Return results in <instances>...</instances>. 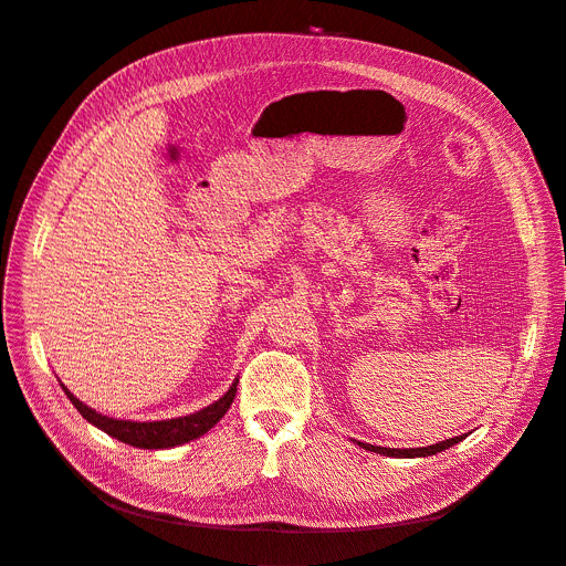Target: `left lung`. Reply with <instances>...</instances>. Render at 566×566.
<instances>
[{
    "label": "left lung",
    "mask_w": 566,
    "mask_h": 566,
    "mask_svg": "<svg viewBox=\"0 0 566 566\" xmlns=\"http://www.w3.org/2000/svg\"><path fill=\"white\" fill-rule=\"evenodd\" d=\"M465 438L463 436H454L450 440H440L436 444H429V448H415V450H392V448H378V444H369V442H358L363 450H369V452H376V454H382V457H395V459H415V457H431V454H438L442 450H450L452 444L461 442Z\"/></svg>",
    "instance_id": "left-lung-1"
}]
</instances>
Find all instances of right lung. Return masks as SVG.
Segmentation results:
<instances>
[{"mask_svg":"<svg viewBox=\"0 0 566 566\" xmlns=\"http://www.w3.org/2000/svg\"><path fill=\"white\" fill-rule=\"evenodd\" d=\"M235 385H238V378L231 382V388L216 403L206 406L197 412L184 415V418L160 420V422H133V420L107 418V415L96 412L94 408H88L77 397H73V392L66 388L64 382H62V388H64L66 397L71 399V403L80 410L82 418L88 424H94L101 431H105L107 436L122 440L126 444H133V448H142V450H169V448H176V444L190 442V440L211 431L224 418V412L229 410V406L235 397Z\"/></svg>","mask_w":566,"mask_h":566,"instance_id":"add662e5","label":"right lung"}]
</instances>
